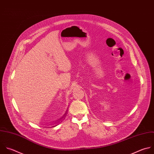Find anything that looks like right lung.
<instances>
[{
	"mask_svg": "<svg viewBox=\"0 0 154 154\" xmlns=\"http://www.w3.org/2000/svg\"><path fill=\"white\" fill-rule=\"evenodd\" d=\"M65 115H64V116H65ZM56 126H57V125H56ZM52 127H54V126H52Z\"/></svg>",
	"mask_w": 154,
	"mask_h": 154,
	"instance_id": "1",
	"label": "right lung"
}]
</instances>
